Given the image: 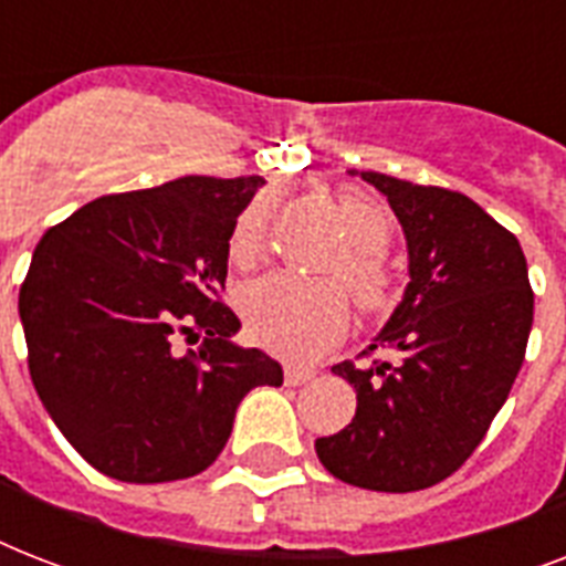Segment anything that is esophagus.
I'll list each match as a JSON object with an SVG mask.
<instances>
[{
	"label": "esophagus",
	"instance_id": "34e87169",
	"mask_svg": "<svg viewBox=\"0 0 566 566\" xmlns=\"http://www.w3.org/2000/svg\"><path fill=\"white\" fill-rule=\"evenodd\" d=\"M311 378H314V370H308V367H284V385L287 387H300Z\"/></svg>",
	"mask_w": 566,
	"mask_h": 566
}]
</instances>
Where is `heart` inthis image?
Instances as JSON below:
<instances>
[{"label": "heart", "instance_id": "1", "mask_svg": "<svg viewBox=\"0 0 566 566\" xmlns=\"http://www.w3.org/2000/svg\"><path fill=\"white\" fill-rule=\"evenodd\" d=\"M337 208L346 222L353 249L332 273L346 279L364 314H385L396 302V279L385 261L394 238V217L385 205L358 190H340ZM264 202H252L234 222L229 255L247 264L261 252L266 234ZM349 293L335 279H302L293 273H270L247 284L243 317L258 344L284 358H314L340 340L349 326Z\"/></svg>", "mask_w": 566, "mask_h": 566}]
</instances>
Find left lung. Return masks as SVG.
<instances>
[{
  "mask_svg": "<svg viewBox=\"0 0 566 566\" xmlns=\"http://www.w3.org/2000/svg\"><path fill=\"white\" fill-rule=\"evenodd\" d=\"M361 179L387 196L411 261L399 308L361 355L394 348L400 361L335 364L358 408L346 429L314 447L340 482L422 491L473 455L509 399L526 358L535 293L520 240L470 196L373 170Z\"/></svg>",
  "mask_w": 566,
  "mask_h": 566,
  "instance_id": "1",
  "label": "left lung"
}]
</instances>
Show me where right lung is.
Returning a JSON list of instances; mask_svg holds the SVG:
<instances>
[{
    "label": "right lung",
    "instance_id": "right-lung-1",
    "mask_svg": "<svg viewBox=\"0 0 566 566\" xmlns=\"http://www.w3.org/2000/svg\"><path fill=\"white\" fill-rule=\"evenodd\" d=\"M261 176H185L99 196L43 234L20 287L29 373L75 452L119 482L190 479L211 467L240 399L282 385L240 349L222 302L229 238ZM205 334L181 354L179 336Z\"/></svg>",
    "mask_w": 566,
    "mask_h": 566
}]
</instances>
